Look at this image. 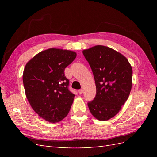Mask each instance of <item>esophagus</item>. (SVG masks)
Returning a JSON list of instances; mask_svg holds the SVG:
<instances>
[{
  "label": "esophagus",
  "mask_w": 157,
  "mask_h": 157,
  "mask_svg": "<svg viewBox=\"0 0 157 157\" xmlns=\"http://www.w3.org/2000/svg\"><path fill=\"white\" fill-rule=\"evenodd\" d=\"M78 93H79L80 94H82L83 93V90H82V89H80V90H78Z\"/></svg>",
  "instance_id": "34e87169"
}]
</instances>
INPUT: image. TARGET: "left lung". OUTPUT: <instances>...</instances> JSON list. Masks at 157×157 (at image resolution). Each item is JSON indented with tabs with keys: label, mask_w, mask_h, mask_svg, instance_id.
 Segmentation results:
<instances>
[{
	"label": "left lung",
	"mask_w": 157,
	"mask_h": 157,
	"mask_svg": "<svg viewBox=\"0 0 157 157\" xmlns=\"http://www.w3.org/2000/svg\"><path fill=\"white\" fill-rule=\"evenodd\" d=\"M92 69L96 94L88 103L90 111L99 121H107L119 112L129 96L132 69L126 58L105 46L82 51Z\"/></svg>",
	"instance_id": "left-lung-1"
}]
</instances>
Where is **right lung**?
<instances>
[{
	"mask_svg": "<svg viewBox=\"0 0 157 157\" xmlns=\"http://www.w3.org/2000/svg\"><path fill=\"white\" fill-rule=\"evenodd\" d=\"M76 56L73 51L50 48L25 65L23 82L27 98L35 113L47 121L58 122L70 110L75 94L69 89L64 71Z\"/></svg>",
	"mask_w": 157,
	"mask_h": 157,
	"instance_id": "1",
	"label": "right lung"
}]
</instances>
